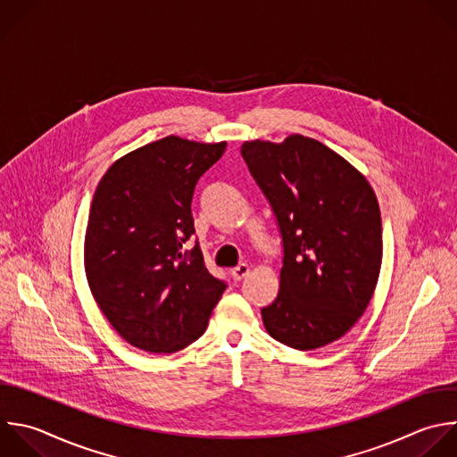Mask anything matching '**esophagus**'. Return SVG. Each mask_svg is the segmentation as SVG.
Instances as JSON below:
<instances>
[{
    "label": "esophagus",
    "mask_w": 457,
    "mask_h": 457,
    "mask_svg": "<svg viewBox=\"0 0 457 457\" xmlns=\"http://www.w3.org/2000/svg\"><path fill=\"white\" fill-rule=\"evenodd\" d=\"M248 273H250V266L245 264V262L237 264V266L232 268V271H230V275H232L234 280H241V278H245Z\"/></svg>",
    "instance_id": "1"
}]
</instances>
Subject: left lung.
<instances>
[{
	"mask_svg": "<svg viewBox=\"0 0 457 457\" xmlns=\"http://www.w3.org/2000/svg\"><path fill=\"white\" fill-rule=\"evenodd\" d=\"M241 155L280 228L284 262L273 303L261 309L277 341L314 350L366 311L382 264V223L366 177L323 143L245 141Z\"/></svg>",
	"mask_w": 457,
	"mask_h": 457,
	"instance_id": "obj_1",
	"label": "left lung"
}]
</instances>
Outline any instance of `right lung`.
Masks as SVG:
<instances>
[{
    "label": "right lung",
    "mask_w": 457,
    "mask_h": 457,
    "mask_svg": "<svg viewBox=\"0 0 457 457\" xmlns=\"http://www.w3.org/2000/svg\"><path fill=\"white\" fill-rule=\"evenodd\" d=\"M225 148L168 136L118 159L95 191L86 275L98 307L132 346L152 353L189 346L227 287L207 271L198 243L184 250L195 234L196 182Z\"/></svg>",
    "instance_id": "obj_1"
}]
</instances>
